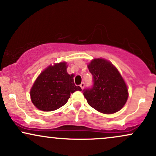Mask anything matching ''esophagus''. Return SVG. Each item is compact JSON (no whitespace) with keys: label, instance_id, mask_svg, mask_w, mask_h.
<instances>
[{"label":"esophagus","instance_id":"34e87169","mask_svg":"<svg viewBox=\"0 0 156 156\" xmlns=\"http://www.w3.org/2000/svg\"><path fill=\"white\" fill-rule=\"evenodd\" d=\"M80 88H81L82 89H84V87H85V83H84L83 82V83H80Z\"/></svg>","mask_w":156,"mask_h":156}]
</instances>
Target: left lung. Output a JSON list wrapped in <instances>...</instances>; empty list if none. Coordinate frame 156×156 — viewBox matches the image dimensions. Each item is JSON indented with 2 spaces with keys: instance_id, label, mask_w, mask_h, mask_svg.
<instances>
[{
  "instance_id": "left-lung-1",
  "label": "left lung",
  "mask_w": 156,
  "mask_h": 156,
  "mask_svg": "<svg viewBox=\"0 0 156 156\" xmlns=\"http://www.w3.org/2000/svg\"><path fill=\"white\" fill-rule=\"evenodd\" d=\"M94 86L83 91L84 98L98 112L112 114L123 108L128 98V88L117 68L110 61L93 58L87 64Z\"/></svg>"
}]
</instances>
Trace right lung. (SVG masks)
I'll return each mask as SVG.
<instances>
[{"label":"right lung","mask_w":156,"mask_h":156,"mask_svg":"<svg viewBox=\"0 0 156 156\" xmlns=\"http://www.w3.org/2000/svg\"><path fill=\"white\" fill-rule=\"evenodd\" d=\"M67 63H53L39 75L30 90L31 101L36 108L52 112L67 103L71 93L81 91L74 83V75L67 73Z\"/></svg>","instance_id":"1"}]
</instances>
